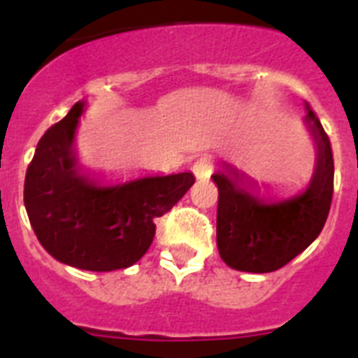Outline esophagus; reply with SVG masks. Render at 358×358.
<instances>
[{"label": "esophagus", "instance_id": "34e87169", "mask_svg": "<svg viewBox=\"0 0 358 358\" xmlns=\"http://www.w3.org/2000/svg\"><path fill=\"white\" fill-rule=\"evenodd\" d=\"M192 170H194V173H195V177H197V179H208V177L213 173L215 163H213V159H211V157H208V156L199 157V159L194 163V169H192Z\"/></svg>", "mask_w": 358, "mask_h": 358}]
</instances>
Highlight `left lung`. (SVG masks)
<instances>
[{"instance_id": "obj_1", "label": "left lung", "mask_w": 358, "mask_h": 358, "mask_svg": "<svg viewBox=\"0 0 358 358\" xmlns=\"http://www.w3.org/2000/svg\"><path fill=\"white\" fill-rule=\"evenodd\" d=\"M305 123L317 147V163L308 188L285 201H267L251 194L243 177L227 166L217 172V248L231 268L273 273L294 260L319 236L334 195V154L330 138L306 106Z\"/></svg>"}]
</instances>
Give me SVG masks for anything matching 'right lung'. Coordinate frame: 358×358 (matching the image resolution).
<instances>
[{
	"label": "right lung",
	"mask_w": 358,
	"mask_h": 358,
	"mask_svg": "<svg viewBox=\"0 0 358 358\" xmlns=\"http://www.w3.org/2000/svg\"><path fill=\"white\" fill-rule=\"evenodd\" d=\"M84 102H77L39 140L24 177V208L37 240L71 267L109 273L131 267L150 248L156 218L195 182L194 173L143 177L100 186L78 172L73 138Z\"/></svg>",
	"instance_id": "1"
}]
</instances>
